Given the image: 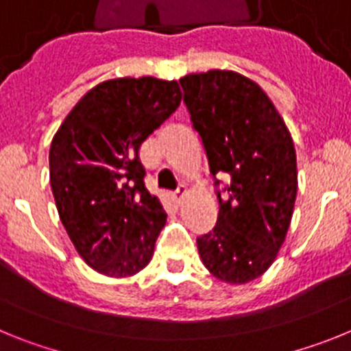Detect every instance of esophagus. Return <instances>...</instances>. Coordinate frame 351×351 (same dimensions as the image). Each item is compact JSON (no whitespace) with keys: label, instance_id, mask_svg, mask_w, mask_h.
Wrapping results in <instances>:
<instances>
[{"label":"esophagus","instance_id":"1","mask_svg":"<svg viewBox=\"0 0 351 351\" xmlns=\"http://www.w3.org/2000/svg\"><path fill=\"white\" fill-rule=\"evenodd\" d=\"M184 195H186V188H184V186H179L178 191L173 193V200H176L178 204H181L182 198H184Z\"/></svg>","mask_w":351,"mask_h":351}]
</instances>
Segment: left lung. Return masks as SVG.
<instances>
[{
    "label": "left lung",
    "instance_id": "1",
    "mask_svg": "<svg viewBox=\"0 0 351 351\" xmlns=\"http://www.w3.org/2000/svg\"><path fill=\"white\" fill-rule=\"evenodd\" d=\"M179 82L218 186V221L197 237L198 253L214 278L250 283L271 267L290 226L297 197L293 141L263 89L237 71L209 70ZM221 171L231 184L219 191L215 173Z\"/></svg>",
    "mask_w": 351,
    "mask_h": 351
}]
</instances>
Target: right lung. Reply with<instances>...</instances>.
Returning a JSON list of instances; mask_svg holds the SVG:
<instances>
[{
	"instance_id": "right-lung-1",
	"label": "right lung",
	"mask_w": 351,
	"mask_h": 351,
	"mask_svg": "<svg viewBox=\"0 0 351 351\" xmlns=\"http://www.w3.org/2000/svg\"><path fill=\"white\" fill-rule=\"evenodd\" d=\"M181 98L178 80H105L80 98L52 138L51 188L61 223L100 274L128 278L153 256L167 214L145 190L138 149Z\"/></svg>"
}]
</instances>
